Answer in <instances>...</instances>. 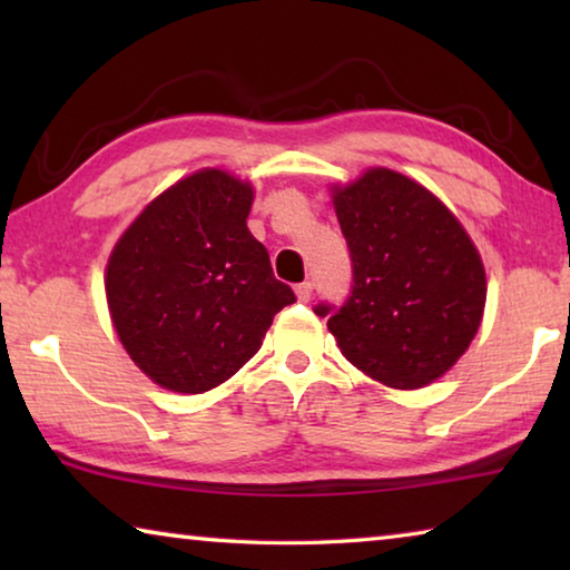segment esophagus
Here are the masks:
<instances>
[{
  "instance_id": "34e87169",
  "label": "esophagus",
  "mask_w": 570,
  "mask_h": 570,
  "mask_svg": "<svg viewBox=\"0 0 570 570\" xmlns=\"http://www.w3.org/2000/svg\"><path fill=\"white\" fill-rule=\"evenodd\" d=\"M296 296H298V302H308V298H312V292H314V284L312 282H302V284H296Z\"/></svg>"
}]
</instances>
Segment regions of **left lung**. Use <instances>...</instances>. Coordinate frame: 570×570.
Here are the masks:
<instances>
[{
    "label": "left lung",
    "instance_id": "obj_1",
    "mask_svg": "<svg viewBox=\"0 0 570 570\" xmlns=\"http://www.w3.org/2000/svg\"><path fill=\"white\" fill-rule=\"evenodd\" d=\"M350 246L344 304H316L342 354L397 390L430 384L478 334L485 268L465 228L420 183L372 168L334 190Z\"/></svg>",
    "mask_w": 570,
    "mask_h": 570
}]
</instances>
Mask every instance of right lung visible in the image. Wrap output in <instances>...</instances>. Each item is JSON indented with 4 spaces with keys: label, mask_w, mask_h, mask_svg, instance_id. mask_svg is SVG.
Segmentation results:
<instances>
[{
    "label": "right lung",
    "mask_w": 570,
    "mask_h": 570,
    "mask_svg": "<svg viewBox=\"0 0 570 570\" xmlns=\"http://www.w3.org/2000/svg\"><path fill=\"white\" fill-rule=\"evenodd\" d=\"M250 204L248 183L198 170L160 193L112 248L105 292L115 332L160 387H218L296 302L250 236Z\"/></svg>",
    "instance_id": "obj_1"
}]
</instances>
